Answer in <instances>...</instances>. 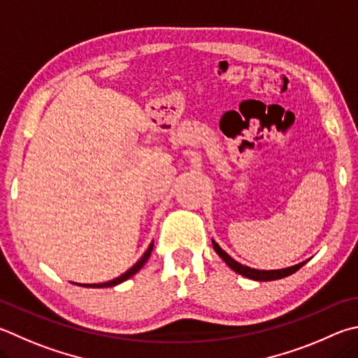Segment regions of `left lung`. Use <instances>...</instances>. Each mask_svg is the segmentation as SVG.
I'll return each instance as SVG.
<instances>
[{
    "label": "left lung",
    "mask_w": 358,
    "mask_h": 358,
    "mask_svg": "<svg viewBox=\"0 0 358 358\" xmlns=\"http://www.w3.org/2000/svg\"><path fill=\"white\" fill-rule=\"evenodd\" d=\"M213 247L214 250H216L217 255L224 259V262L227 263V266H229L230 269H233L236 272V274L243 275V277H247V278H252V280H257V282H271V280H278V278H283V277H288L291 274H294V272L297 269H301L302 266L307 263V262H302L299 264H294V266H289V268H283V269H272V271H262V269H253V268H249V266H244L241 263H238L233 259L229 253H227L225 250L220 249V245L214 241L213 239Z\"/></svg>",
    "instance_id": "obj_1"
}]
</instances>
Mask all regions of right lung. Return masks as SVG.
I'll list each match as a JSON object with an SVG mask.
<instances>
[{
    "label": "right lung",
    "instance_id": "add662e5",
    "mask_svg": "<svg viewBox=\"0 0 358 358\" xmlns=\"http://www.w3.org/2000/svg\"><path fill=\"white\" fill-rule=\"evenodd\" d=\"M152 250H153V243L148 245V249L145 250V253L144 255L141 257V259L138 263H136L134 266H131V268H129L125 274H122L120 277H117V278H113V280H109V282H105V283H76V285H80V287H84V288H109V287H115V285H119V283H122V282H125V280H128L129 277H133L136 272L138 271H141V268L142 266L145 264V262L148 258H150V255H152Z\"/></svg>",
    "mask_w": 358,
    "mask_h": 358
}]
</instances>
